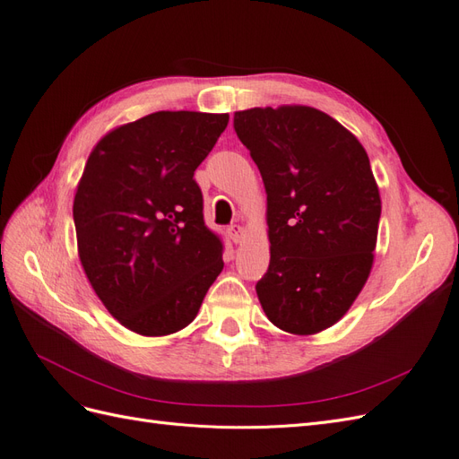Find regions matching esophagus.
I'll return each mask as SVG.
<instances>
[{
    "mask_svg": "<svg viewBox=\"0 0 459 459\" xmlns=\"http://www.w3.org/2000/svg\"><path fill=\"white\" fill-rule=\"evenodd\" d=\"M228 233H230V238H231L233 243H241L243 241V228L239 224H231L228 228Z\"/></svg>",
    "mask_w": 459,
    "mask_h": 459,
    "instance_id": "obj_1",
    "label": "esophagus"
}]
</instances>
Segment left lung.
<instances>
[{
  "label": "left lung",
  "mask_w": 459,
  "mask_h": 459,
  "mask_svg": "<svg viewBox=\"0 0 459 459\" xmlns=\"http://www.w3.org/2000/svg\"><path fill=\"white\" fill-rule=\"evenodd\" d=\"M233 128L268 195L270 266L258 300L273 325L314 335L349 312L371 272L381 197L368 152L312 107L239 110Z\"/></svg>",
  "instance_id": "1"
}]
</instances>
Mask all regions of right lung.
<instances>
[{"instance_id": "add662e5", "label": "right lung", "mask_w": 459, "mask_h": 459, "mask_svg": "<svg viewBox=\"0 0 459 459\" xmlns=\"http://www.w3.org/2000/svg\"><path fill=\"white\" fill-rule=\"evenodd\" d=\"M228 120L159 110L108 132L86 162L73 206L80 262L105 308L140 335L189 325L224 268L193 174Z\"/></svg>"}]
</instances>
